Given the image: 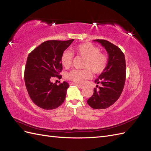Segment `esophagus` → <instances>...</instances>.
Instances as JSON below:
<instances>
[{
    "mask_svg": "<svg viewBox=\"0 0 151 151\" xmlns=\"http://www.w3.org/2000/svg\"><path fill=\"white\" fill-rule=\"evenodd\" d=\"M74 85H76V86H77V87H78V88H84V86H83V85H80V84H74Z\"/></svg>",
    "mask_w": 151,
    "mask_h": 151,
    "instance_id": "34e87169",
    "label": "esophagus"
}]
</instances>
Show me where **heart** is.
Listing matches in <instances>:
<instances>
[{
  "label": "heart",
  "mask_w": 151,
  "mask_h": 151,
  "mask_svg": "<svg viewBox=\"0 0 151 151\" xmlns=\"http://www.w3.org/2000/svg\"><path fill=\"white\" fill-rule=\"evenodd\" d=\"M73 52L77 56L85 59L83 63L84 70L74 69L67 74V78L77 84H84L87 80L92 77V72L94 74H101L107 67L108 58L106 55L101 53V50L91 43H82L76 46ZM73 54L65 51L62 54L60 62L62 66L68 68L73 62Z\"/></svg>",
  "instance_id": "heart-1"
}]
</instances>
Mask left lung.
Wrapping results in <instances>:
<instances>
[{"label": "left lung", "instance_id": "1", "mask_svg": "<svg viewBox=\"0 0 151 151\" xmlns=\"http://www.w3.org/2000/svg\"><path fill=\"white\" fill-rule=\"evenodd\" d=\"M101 43L108 53V62L105 70L95 80L101 84L99 89H94L92 96L87 103L94 109H106L115 103L122 93L126 79L125 58L122 50L105 40H95ZM98 86V85H97Z\"/></svg>", "mask_w": 151, "mask_h": 151}]
</instances>
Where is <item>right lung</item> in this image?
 Listing matches in <instances>:
<instances>
[{"label": "right lung", "instance_id": "right-lung-1", "mask_svg": "<svg viewBox=\"0 0 151 151\" xmlns=\"http://www.w3.org/2000/svg\"><path fill=\"white\" fill-rule=\"evenodd\" d=\"M74 40H48L35 48L29 55L25 66V85L31 99L36 106L50 110L64 102L69 85L65 81L57 85L53 77L60 79V58Z\"/></svg>", "mask_w": 151, "mask_h": 151}]
</instances>
